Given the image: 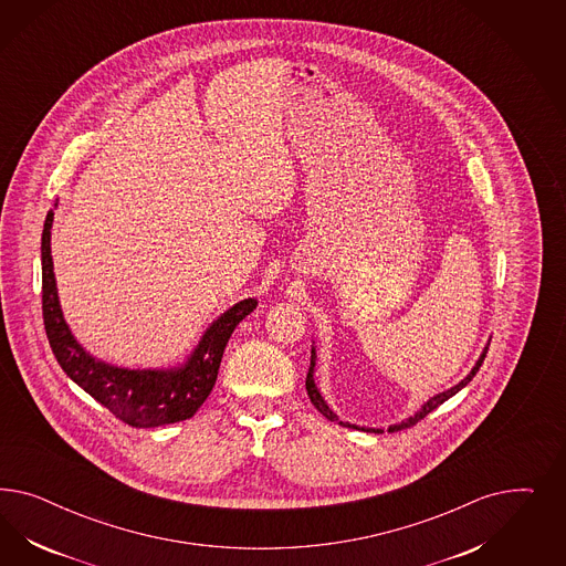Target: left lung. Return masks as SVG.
<instances>
[{
  "instance_id": "8db88e82",
  "label": "left lung",
  "mask_w": 566,
  "mask_h": 566,
  "mask_svg": "<svg viewBox=\"0 0 566 566\" xmlns=\"http://www.w3.org/2000/svg\"><path fill=\"white\" fill-rule=\"evenodd\" d=\"M490 340H492V338H490ZM490 340H488V344L483 346L480 359L475 360L473 369L467 374V377H463V379H461L457 386H452L450 390H444V392H440V395L431 396L428 402H423V407H421L419 411L415 412V415H411L409 419H405V421H400V423H395V426H388V431H398V429L411 428V426L419 423V421H421L426 415L433 411V409H438V407H440L442 402H446L448 398H452L457 392H461L464 386H467V384L475 377V374L480 371L481 363L485 359V353H488V348H490ZM315 360H317V353H315V346H311V365H308L307 381H305V386H307V395L308 398H311V402H313V407H315L317 411L322 412V415L326 417L327 421H336V423H338V426H343V428L360 429V431H367V433H381V431H384L381 428H359V426H355V423H348V421L338 419V415L327 407L324 396H322L319 388H317V384H315Z\"/></svg>"
}]
</instances>
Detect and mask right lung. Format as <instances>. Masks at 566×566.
Returning a JSON list of instances; mask_svg holds the SVG:
<instances>
[{
	"label": "right lung",
	"mask_w": 566,
	"mask_h": 566,
	"mask_svg": "<svg viewBox=\"0 0 566 566\" xmlns=\"http://www.w3.org/2000/svg\"><path fill=\"white\" fill-rule=\"evenodd\" d=\"M52 226L50 209L41 237L43 322L60 367L86 395L133 428H161L190 419L213 390L223 348L234 327L258 308V298H242L223 311L209 324L189 357L174 367L128 369L105 363L83 348L64 319L53 274Z\"/></svg>",
	"instance_id": "add662e5"
}]
</instances>
